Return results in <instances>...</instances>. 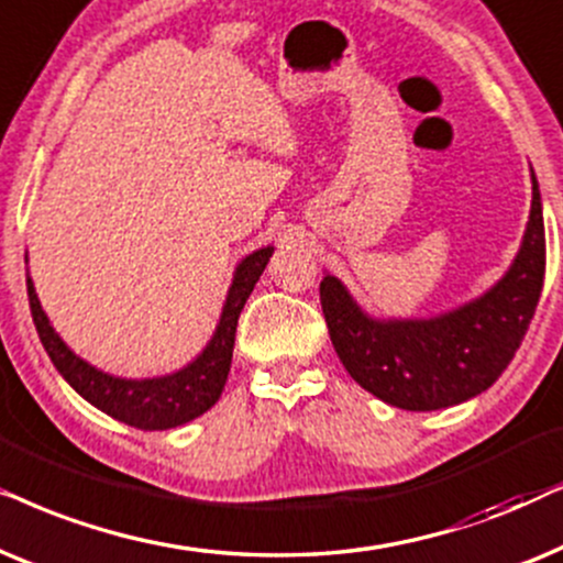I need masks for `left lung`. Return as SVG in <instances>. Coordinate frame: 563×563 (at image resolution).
Masks as SVG:
<instances>
[{
	"mask_svg": "<svg viewBox=\"0 0 563 563\" xmlns=\"http://www.w3.org/2000/svg\"><path fill=\"white\" fill-rule=\"evenodd\" d=\"M533 172V169H530ZM520 250L482 296L432 317H373L324 269L319 286L329 336L344 371L365 391L407 411H434L474 399L515 357L533 319L545 275L541 190Z\"/></svg>",
	"mask_w": 563,
	"mask_h": 563,
	"instance_id": "obj_1",
	"label": "left lung"
}]
</instances>
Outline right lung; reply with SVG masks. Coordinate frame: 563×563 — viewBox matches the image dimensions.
<instances>
[{
    "mask_svg": "<svg viewBox=\"0 0 563 563\" xmlns=\"http://www.w3.org/2000/svg\"><path fill=\"white\" fill-rule=\"evenodd\" d=\"M273 252L275 246L267 244L239 260V265L234 267V277H231L227 301H223L219 324L213 329V336L190 363L183 365L179 371L164 373V376H112V373H104L97 365L87 363L85 357H79L62 340V334L56 332L54 324H51L27 269L25 283L30 313H33V324L43 347L48 352L51 363L56 365V371L62 373L66 384L81 399L104 411L108 417L118 419V422L139 427V430H172V427L192 422L195 417L206 415L221 399V391L227 386L231 371V357H234L239 313H242L246 298H250L254 286H257L260 275L265 273Z\"/></svg>",
    "mask_w": 563,
    "mask_h": 563,
    "instance_id": "obj_1",
    "label": "right lung"
}]
</instances>
